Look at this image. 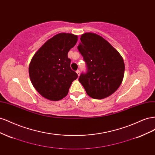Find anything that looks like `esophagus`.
<instances>
[{"label":"esophagus","instance_id":"esophagus-1","mask_svg":"<svg viewBox=\"0 0 155 155\" xmlns=\"http://www.w3.org/2000/svg\"><path fill=\"white\" fill-rule=\"evenodd\" d=\"M76 73L78 74V76H79V74H80V72H79V70H76Z\"/></svg>","mask_w":155,"mask_h":155}]
</instances>
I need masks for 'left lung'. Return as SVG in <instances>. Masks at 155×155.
I'll return each instance as SVG.
<instances>
[{
  "label": "left lung",
  "mask_w": 155,
  "mask_h": 155,
  "mask_svg": "<svg viewBox=\"0 0 155 155\" xmlns=\"http://www.w3.org/2000/svg\"><path fill=\"white\" fill-rule=\"evenodd\" d=\"M78 49L86 62L87 72L79 81L94 99L112 94L122 83L125 64L120 53L109 42L94 33L81 35Z\"/></svg>",
  "instance_id": "1"
}]
</instances>
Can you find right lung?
Returning <instances> with one entry per match:
<instances>
[{"label":"right lung","instance_id":"1","mask_svg":"<svg viewBox=\"0 0 155 155\" xmlns=\"http://www.w3.org/2000/svg\"><path fill=\"white\" fill-rule=\"evenodd\" d=\"M77 41V35L60 33L46 41L33 56L29 65L30 80L36 91L46 99H63L78 78L68 58L69 50Z\"/></svg>","mask_w":155,"mask_h":155}]
</instances>
